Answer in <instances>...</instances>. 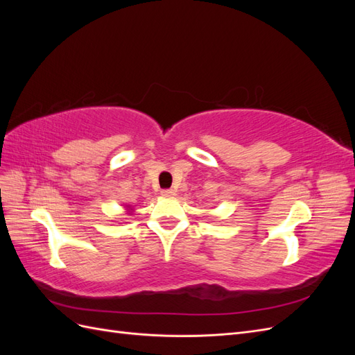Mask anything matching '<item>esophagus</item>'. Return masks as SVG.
<instances>
[{"label":"esophagus","instance_id":"esophagus-1","mask_svg":"<svg viewBox=\"0 0 355 355\" xmlns=\"http://www.w3.org/2000/svg\"><path fill=\"white\" fill-rule=\"evenodd\" d=\"M161 196L173 197L175 196V189H163V191H161Z\"/></svg>","mask_w":355,"mask_h":355}]
</instances>
